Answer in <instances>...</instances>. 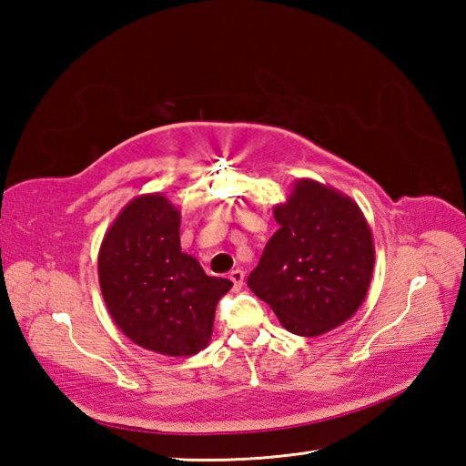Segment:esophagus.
<instances>
[{
    "label": "esophagus",
    "mask_w": 466,
    "mask_h": 466,
    "mask_svg": "<svg viewBox=\"0 0 466 466\" xmlns=\"http://www.w3.org/2000/svg\"><path fill=\"white\" fill-rule=\"evenodd\" d=\"M230 280L234 282V289L240 290L242 284H244V270H240V268L232 270V272H230Z\"/></svg>",
    "instance_id": "esophagus-1"
}]
</instances>
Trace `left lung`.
<instances>
[{
	"label": "left lung",
	"mask_w": 466,
	"mask_h": 466,
	"mask_svg": "<svg viewBox=\"0 0 466 466\" xmlns=\"http://www.w3.org/2000/svg\"><path fill=\"white\" fill-rule=\"evenodd\" d=\"M279 230L248 276L286 330L320 336L346 322L369 292L374 242L352 198L302 177L274 206Z\"/></svg>",
	"instance_id": "left-lung-1"
}]
</instances>
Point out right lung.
Instances as JSON below:
<instances>
[{"mask_svg": "<svg viewBox=\"0 0 466 466\" xmlns=\"http://www.w3.org/2000/svg\"><path fill=\"white\" fill-rule=\"evenodd\" d=\"M97 276L117 329L166 356L206 349L216 304L232 289L182 252L180 212L164 194L137 196L116 218L97 254Z\"/></svg>", "mask_w": 466, "mask_h": 466, "instance_id": "1", "label": "right lung"}]
</instances>
